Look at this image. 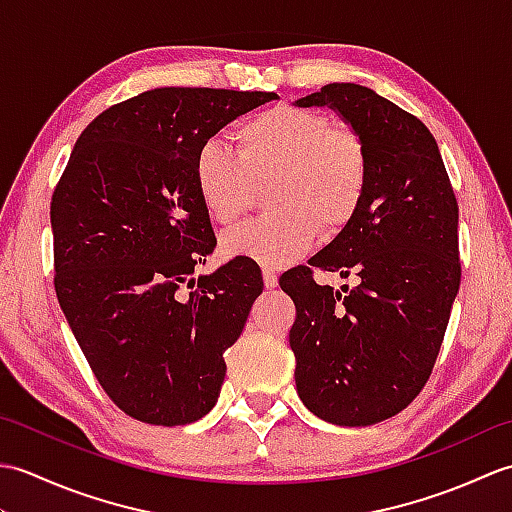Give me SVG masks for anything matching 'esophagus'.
I'll list each match as a JSON object with an SVG mask.
<instances>
[{
    "mask_svg": "<svg viewBox=\"0 0 512 512\" xmlns=\"http://www.w3.org/2000/svg\"><path fill=\"white\" fill-rule=\"evenodd\" d=\"M262 277H264V286H266V288H277L279 277H277V273H275L273 268H264V270H262Z\"/></svg>",
    "mask_w": 512,
    "mask_h": 512,
    "instance_id": "obj_1",
    "label": "esophagus"
}]
</instances>
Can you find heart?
<instances>
[{
	"label": "heart",
	"instance_id": "heart-1",
	"mask_svg": "<svg viewBox=\"0 0 512 512\" xmlns=\"http://www.w3.org/2000/svg\"><path fill=\"white\" fill-rule=\"evenodd\" d=\"M237 151L206 140L193 160V180L211 220L231 226L268 184L275 213L237 226L222 239L228 257L284 266L325 235H339L358 215L369 187V154L352 127L328 116L277 105L235 127Z\"/></svg>",
	"mask_w": 512,
	"mask_h": 512
}]
</instances>
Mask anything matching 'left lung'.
Instances as JSON below:
<instances>
[{
  "instance_id": "left-lung-1",
  "label": "left lung",
  "mask_w": 512,
  "mask_h": 512,
  "mask_svg": "<svg viewBox=\"0 0 512 512\" xmlns=\"http://www.w3.org/2000/svg\"><path fill=\"white\" fill-rule=\"evenodd\" d=\"M297 105L332 107L369 154L361 211L279 279L297 308V394L325 422L367 427L405 409L436 365L462 277L458 200L436 138L374 90L330 83ZM314 267L355 286L319 287Z\"/></svg>"
}]
</instances>
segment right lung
Returning a JSON list of instances; mask_svg holds the SVG:
<instances>
[{
    "label": "right lung",
    "mask_w": 512,
    "mask_h": 512,
    "mask_svg": "<svg viewBox=\"0 0 512 512\" xmlns=\"http://www.w3.org/2000/svg\"><path fill=\"white\" fill-rule=\"evenodd\" d=\"M279 96L156 88L83 129L52 193L54 290L114 405L176 427L213 409L224 352L264 281L253 259L193 279L217 239L193 180L200 145Z\"/></svg>",
    "instance_id": "add662e5"
}]
</instances>
